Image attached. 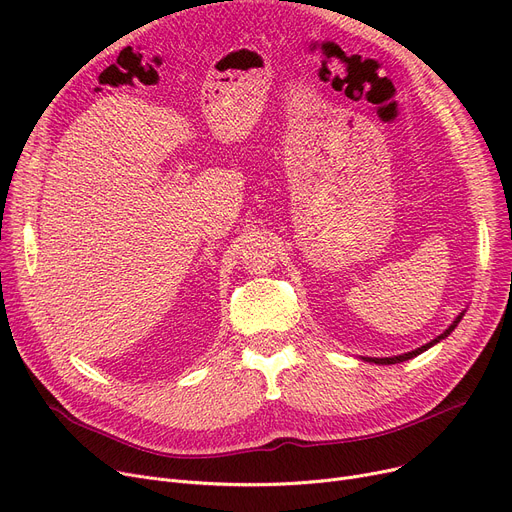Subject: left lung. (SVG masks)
<instances>
[{
  "label": "left lung",
  "instance_id": "obj_1",
  "mask_svg": "<svg viewBox=\"0 0 512 512\" xmlns=\"http://www.w3.org/2000/svg\"><path fill=\"white\" fill-rule=\"evenodd\" d=\"M463 315H465V309L454 317V321L452 324L440 334V336H436L434 340H429L427 344H423V346H419V348H415V351H411V353H402V355H394V357H361L363 361H369V363H375V365H394V363H402V361H409V359H413V357H417V355H421V353H425L427 348H432V346H436L438 342H442V340H446L452 332H454V328L461 324V319H463Z\"/></svg>",
  "mask_w": 512,
  "mask_h": 512
}]
</instances>
